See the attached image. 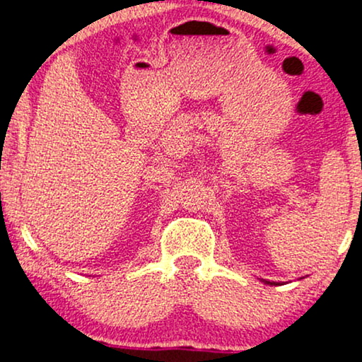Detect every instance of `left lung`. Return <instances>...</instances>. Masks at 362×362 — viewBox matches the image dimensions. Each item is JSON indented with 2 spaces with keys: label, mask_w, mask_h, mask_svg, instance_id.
<instances>
[{
  "label": "left lung",
  "mask_w": 362,
  "mask_h": 362,
  "mask_svg": "<svg viewBox=\"0 0 362 362\" xmlns=\"http://www.w3.org/2000/svg\"><path fill=\"white\" fill-rule=\"evenodd\" d=\"M264 282H267V281H264Z\"/></svg>",
  "instance_id": "1"
}]
</instances>
